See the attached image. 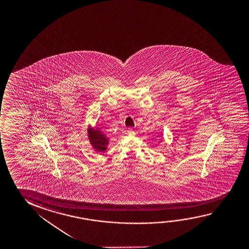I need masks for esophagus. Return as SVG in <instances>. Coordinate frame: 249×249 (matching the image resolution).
Returning <instances> with one entry per match:
<instances>
[{"label": "esophagus", "instance_id": "esophagus-1", "mask_svg": "<svg viewBox=\"0 0 249 249\" xmlns=\"http://www.w3.org/2000/svg\"><path fill=\"white\" fill-rule=\"evenodd\" d=\"M127 133H128V135H134L135 134V131H134L133 128H128V129H127Z\"/></svg>", "mask_w": 249, "mask_h": 249}]
</instances>
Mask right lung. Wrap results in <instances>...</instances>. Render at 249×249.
<instances>
[{"label": "right lung", "mask_w": 249, "mask_h": 249, "mask_svg": "<svg viewBox=\"0 0 249 249\" xmlns=\"http://www.w3.org/2000/svg\"><path fill=\"white\" fill-rule=\"evenodd\" d=\"M88 135L90 144L94 150L99 153H104L107 150V145L109 144V138L101 130L100 127L93 128L89 126Z\"/></svg>", "instance_id": "obj_1"}]
</instances>
